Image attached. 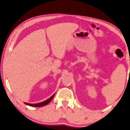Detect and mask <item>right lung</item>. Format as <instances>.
I'll list each match as a JSON object with an SVG mask.
<instances>
[{"label": "right lung", "mask_w": 130, "mask_h": 130, "mask_svg": "<svg viewBox=\"0 0 130 130\" xmlns=\"http://www.w3.org/2000/svg\"><path fill=\"white\" fill-rule=\"evenodd\" d=\"M54 94H53L52 96H51L50 98H49L48 99H47V100L44 101H43L42 102H40V103H38V104H29V103H26V102H24L25 104L29 106H35V107H42V106H44L45 105H46L47 104H48L49 102H50L51 100H53V97L54 96Z\"/></svg>", "instance_id": "add662e5"}]
</instances>
